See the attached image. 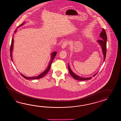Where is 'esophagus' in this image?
<instances>
[{
    "label": "esophagus",
    "mask_w": 121,
    "mask_h": 121,
    "mask_svg": "<svg viewBox=\"0 0 121 121\" xmlns=\"http://www.w3.org/2000/svg\"><path fill=\"white\" fill-rule=\"evenodd\" d=\"M68 41H65V42H64L63 43H62V46H61L62 48H63V49H65V47L68 46Z\"/></svg>",
    "instance_id": "34e87169"
}]
</instances>
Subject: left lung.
<instances>
[{
	"mask_svg": "<svg viewBox=\"0 0 121 121\" xmlns=\"http://www.w3.org/2000/svg\"><path fill=\"white\" fill-rule=\"evenodd\" d=\"M100 36L101 38L102 39H100V40H98L97 42L99 43L100 45V46L102 47V49L103 53L104 54V62L106 58V53H107V35L106 33L105 30L103 28L102 31H101V32L100 33ZM68 69H69V71L70 74L72 76V77L74 78V79L78 80L79 81H84L87 80H90L91 79L92 77L89 78H82L80 76H78L77 75L75 74L74 73L71 69V68H70L69 66L68 65ZM96 74H94L93 76H95L96 75Z\"/></svg>",
	"mask_w": 121,
	"mask_h": 121,
	"instance_id": "8db88e82",
	"label": "left lung"
}]
</instances>
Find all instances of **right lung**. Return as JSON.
I'll list each match as a JSON object with an SVG mask.
<instances>
[{
	"instance_id": "1",
	"label": "right lung",
	"mask_w": 121,
	"mask_h": 121,
	"mask_svg": "<svg viewBox=\"0 0 121 121\" xmlns=\"http://www.w3.org/2000/svg\"><path fill=\"white\" fill-rule=\"evenodd\" d=\"M25 23H22V24L20 25V26H19V27L22 26V25H24ZM17 31V30H16L15 31H14L15 32H16V31ZM13 37H12V41H11V46H10V57H11V60L13 61V58H12V53L13 49ZM56 52H53L52 54H51V60L49 63V65L47 67V69L44 71L43 72L42 74H40L38 75L37 76H35V77H26V76H25L24 75L20 73V74L22 75V76L24 78H25V79H39L40 78H41L43 77H44L46 74H47V73H48V72L50 70V67H51V65L52 64V63L53 62V59H54L55 56H56Z\"/></svg>"
}]
</instances>
